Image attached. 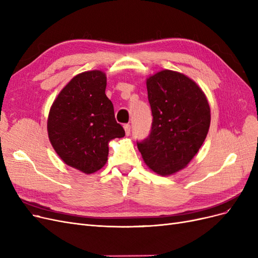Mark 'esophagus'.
Returning <instances> with one entry per match:
<instances>
[{"label": "esophagus", "mask_w": 258, "mask_h": 258, "mask_svg": "<svg viewBox=\"0 0 258 258\" xmlns=\"http://www.w3.org/2000/svg\"><path fill=\"white\" fill-rule=\"evenodd\" d=\"M123 129H124V132H126V136H129L130 135V130H131V127L129 123H126L123 126Z\"/></svg>", "instance_id": "34e87169"}]
</instances>
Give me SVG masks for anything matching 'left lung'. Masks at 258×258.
<instances>
[{"instance_id":"8db88e82","label":"left lung","mask_w":258,"mask_h":258,"mask_svg":"<svg viewBox=\"0 0 258 258\" xmlns=\"http://www.w3.org/2000/svg\"><path fill=\"white\" fill-rule=\"evenodd\" d=\"M153 123L138 143L146 166L159 175L183 170L198 153L210 128L211 111L205 92L188 76L162 70L146 79Z\"/></svg>"}]
</instances>
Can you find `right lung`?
Listing matches in <instances>:
<instances>
[{
  "label": "right lung",
  "instance_id": "right-lung-1",
  "mask_svg": "<svg viewBox=\"0 0 258 258\" xmlns=\"http://www.w3.org/2000/svg\"><path fill=\"white\" fill-rule=\"evenodd\" d=\"M105 88L106 75L100 70L77 74L59 92L48 114L54 152L66 165L86 174L105 165L111 140L124 137Z\"/></svg>",
  "mask_w": 258,
  "mask_h": 258
}]
</instances>
